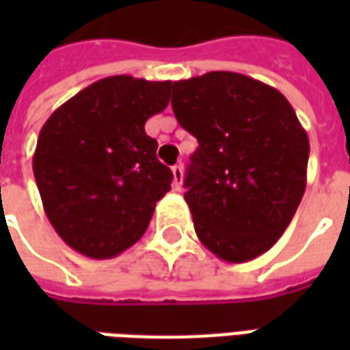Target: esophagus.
Masks as SVG:
<instances>
[{
	"label": "esophagus",
	"mask_w": 350,
	"mask_h": 350,
	"mask_svg": "<svg viewBox=\"0 0 350 350\" xmlns=\"http://www.w3.org/2000/svg\"><path fill=\"white\" fill-rule=\"evenodd\" d=\"M172 178H174V187L176 189H180V187H182V182H183V167L182 165H174V167H172Z\"/></svg>",
	"instance_id": "obj_1"
}]
</instances>
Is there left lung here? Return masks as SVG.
<instances>
[{
    "label": "left lung",
    "mask_w": 350,
    "mask_h": 350,
    "mask_svg": "<svg viewBox=\"0 0 350 350\" xmlns=\"http://www.w3.org/2000/svg\"><path fill=\"white\" fill-rule=\"evenodd\" d=\"M172 110L198 140L183 182L198 240L227 262L262 255L308 182L309 138L294 108L264 82L212 71L174 82Z\"/></svg>",
    "instance_id": "8db88e82"
}]
</instances>
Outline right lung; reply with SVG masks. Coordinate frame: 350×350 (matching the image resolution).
<instances>
[{
  "instance_id": "1",
  "label": "right lung",
  "mask_w": 350,
  "mask_h": 350,
  "mask_svg": "<svg viewBox=\"0 0 350 350\" xmlns=\"http://www.w3.org/2000/svg\"><path fill=\"white\" fill-rule=\"evenodd\" d=\"M172 82L118 75L97 80L42 125L33 174L46 217L69 247L112 258L137 243L167 195L172 172L157 159L148 118L170 100Z\"/></svg>"
}]
</instances>
